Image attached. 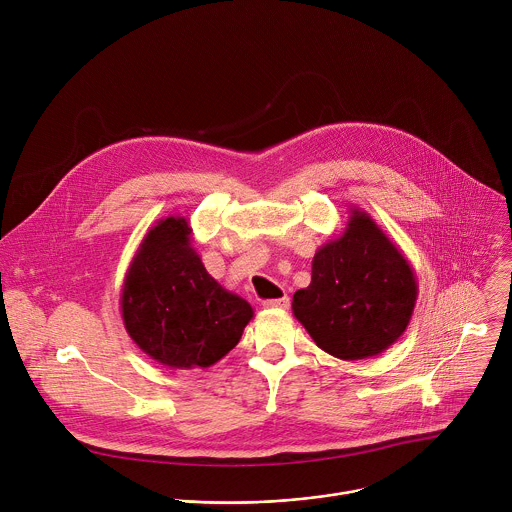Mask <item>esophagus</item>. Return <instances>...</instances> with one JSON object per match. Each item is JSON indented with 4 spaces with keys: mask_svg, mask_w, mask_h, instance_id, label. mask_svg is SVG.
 Returning a JSON list of instances; mask_svg holds the SVG:
<instances>
[{
    "mask_svg": "<svg viewBox=\"0 0 512 512\" xmlns=\"http://www.w3.org/2000/svg\"><path fill=\"white\" fill-rule=\"evenodd\" d=\"M262 306L264 308H282V310H286L290 306V298L284 294L282 298H276V300H264Z\"/></svg>",
    "mask_w": 512,
    "mask_h": 512,
    "instance_id": "1",
    "label": "esophagus"
}]
</instances>
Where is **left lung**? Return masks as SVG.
<instances>
[{
	"mask_svg": "<svg viewBox=\"0 0 512 512\" xmlns=\"http://www.w3.org/2000/svg\"><path fill=\"white\" fill-rule=\"evenodd\" d=\"M416 298V274L404 254L370 214L350 208L344 232L316 250L310 286L296 290L292 312L318 348L362 360L402 336Z\"/></svg>",
	"mask_w": 512,
	"mask_h": 512,
	"instance_id": "1",
	"label": "left lung"
}]
</instances>
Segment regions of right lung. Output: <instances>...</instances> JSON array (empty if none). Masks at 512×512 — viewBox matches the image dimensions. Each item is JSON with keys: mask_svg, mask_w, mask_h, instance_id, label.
I'll use <instances>...</instances> for the list:
<instances>
[{"mask_svg": "<svg viewBox=\"0 0 512 512\" xmlns=\"http://www.w3.org/2000/svg\"><path fill=\"white\" fill-rule=\"evenodd\" d=\"M120 310L140 350L172 370L216 364L254 316L244 298L208 274L184 216L162 218L146 232L128 266Z\"/></svg>", "mask_w": 512, "mask_h": 512, "instance_id": "add662e5", "label": "right lung"}]
</instances>
